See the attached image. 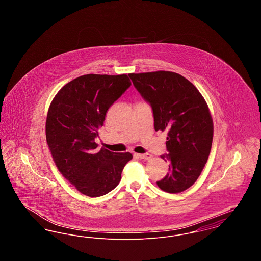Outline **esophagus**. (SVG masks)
Returning a JSON list of instances; mask_svg holds the SVG:
<instances>
[{
    "label": "esophagus",
    "instance_id": "34e87169",
    "mask_svg": "<svg viewBox=\"0 0 261 261\" xmlns=\"http://www.w3.org/2000/svg\"><path fill=\"white\" fill-rule=\"evenodd\" d=\"M137 156L144 161H149L150 159H152V155L150 153H140V154H137Z\"/></svg>",
    "mask_w": 261,
    "mask_h": 261
}]
</instances>
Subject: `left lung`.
Masks as SVG:
<instances>
[{"label": "left lung", "instance_id": "1", "mask_svg": "<svg viewBox=\"0 0 261 261\" xmlns=\"http://www.w3.org/2000/svg\"><path fill=\"white\" fill-rule=\"evenodd\" d=\"M134 86L152 108L154 130H167L169 172L156 184L177 194L198 180L211 153L213 121L208 106L196 86L172 71L129 74Z\"/></svg>", "mask_w": 261, "mask_h": 261}]
</instances>
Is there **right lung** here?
<instances>
[{"mask_svg": "<svg viewBox=\"0 0 261 261\" xmlns=\"http://www.w3.org/2000/svg\"><path fill=\"white\" fill-rule=\"evenodd\" d=\"M131 81L127 74H86L65 84L50 102L46 139L62 176L81 194L97 198L111 192L121 179L130 152L98 149L95 138L106 113Z\"/></svg>", "mask_w": 261, "mask_h": 261, "instance_id": "1", "label": "right lung"}]
</instances>
